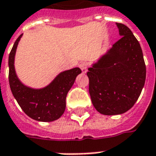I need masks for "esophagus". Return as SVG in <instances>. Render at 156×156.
<instances>
[{"label": "esophagus", "mask_w": 156, "mask_h": 156, "mask_svg": "<svg viewBox=\"0 0 156 156\" xmlns=\"http://www.w3.org/2000/svg\"><path fill=\"white\" fill-rule=\"evenodd\" d=\"M79 67H80V69H82V72H83V73H86L87 72V65L85 62L81 63L80 65H79Z\"/></svg>", "instance_id": "obj_1"}]
</instances>
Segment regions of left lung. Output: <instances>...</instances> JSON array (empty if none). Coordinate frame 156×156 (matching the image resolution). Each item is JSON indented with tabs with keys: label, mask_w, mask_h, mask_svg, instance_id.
Masks as SVG:
<instances>
[{
	"label": "left lung",
	"mask_w": 156,
	"mask_h": 156,
	"mask_svg": "<svg viewBox=\"0 0 156 156\" xmlns=\"http://www.w3.org/2000/svg\"><path fill=\"white\" fill-rule=\"evenodd\" d=\"M121 38L88 68L93 106L107 116L126 112L133 106L146 80V66L139 43L130 29L116 23Z\"/></svg>",
	"instance_id": "obj_1"
}]
</instances>
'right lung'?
Returning a JSON list of instances; mask_svg holds the SVG:
<instances>
[{"instance_id": "obj_1", "label": "right lung", "mask_w": 156, "mask_h": 156, "mask_svg": "<svg viewBox=\"0 0 156 156\" xmlns=\"http://www.w3.org/2000/svg\"><path fill=\"white\" fill-rule=\"evenodd\" d=\"M23 34L14 43L9 56V82L11 91L18 104L33 120L51 122L59 119L66 110L67 93L82 71L78 67L58 73L46 87L33 88L21 82L16 73L14 61L18 43Z\"/></svg>"}]
</instances>
